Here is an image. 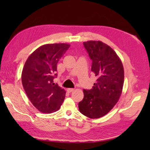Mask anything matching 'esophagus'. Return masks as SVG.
Returning <instances> with one entry per match:
<instances>
[{
  "label": "esophagus",
  "mask_w": 150,
  "mask_h": 150,
  "mask_svg": "<svg viewBox=\"0 0 150 150\" xmlns=\"http://www.w3.org/2000/svg\"><path fill=\"white\" fill-rule=\"evenodd\" d=\"M75 89L74 88H67V92H69V93H71V92H73V91H74Z\"/></svg>",
  "instance_id": "1"
}]
</instances>
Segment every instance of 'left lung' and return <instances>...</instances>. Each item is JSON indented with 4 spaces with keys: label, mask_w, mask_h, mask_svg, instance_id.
I'll use <instances>...</instances> for the list:
<instances>
[{
    "label": "left lung",
    "mask_w": 150,
    "mask_h": 150,
    "mask_svg": "<svg viewBox=\"0 0 150 150\" xmlns=\"http://www.w3.org/2000/svg\"><path fill=\"white\" fill-rule=\"evenodd\" d=\"M83 45L92 59L91 71L97 79L91 90L83 89L84 98L79 103V109L87 117L98 118L108 113L120 97L124 67L116 53L107 44L90 40Z\"/></svg>",
    "instance_id": "obj_1"
}]
</instances>
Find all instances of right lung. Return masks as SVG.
<instances>
[{"instance_id":"right-lung-1","label":"right lung","mask_w":150,"mask_h":150,"mask_svg":"<svg viewBox=\"0 0 150 150\" xmlns=\"http://www.w3.org/2000/svg\"><path fill=\"white\" fill-rule=\"evenodd\" d=\"M70 45L45 44L28 57L22 72V83L30 102L42 113L58 110L65 97V91L54 83L57 64Z\"/></svg>"}]
</instances>
